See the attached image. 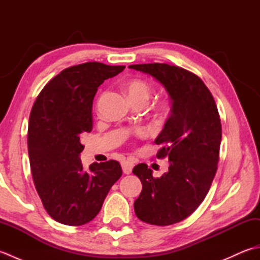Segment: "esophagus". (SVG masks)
I'll use <instances>...</instances> for the list:
<instances>
[{
	"label": "esophagus",
	"mask_w": 260,
	"mask_h": 260,
	"mask_svg": "<svg viewBox=\"0 0 260 260\" xmlns=\"http://www.w3.org/2000/svg\"><path fill=\"white\" fill-rule=\"evenodd\" d=\"M133 167H134V164L131 161L121 162V169H123L124 174H129L132 172V170H133Z\"/></svg>",
	"instance_id": "obj_1"
}]
</instances>
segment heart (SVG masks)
<instances>
[{
  "mask_svg": "<svg viewBox=\"0 0 260 260\" xmlns=\"http://www.w3.org/2000/svg\"><path fill=\"white\" fill-rule=\"evenodd\" d=\"M124 89L127 93V96L129 97V99L133 104H137V103L146 104L151 95L150 85H148L146 81L141 80V79H133L128 82H126L124 85ZM161 109L163 110L164 107H162ZM140 134L144 135L145 132L141 131Z\"/></svg>",
  "mask_w": 260,
  "mask_h": 260,
  "instance_id": "1",
  "label": "heart"
}]
</instances>
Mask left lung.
Returning a JSON list of instances; mask_svg holds the SVG:
<instances>
[{
	"label": "left lung",
	"mask_w": 260,
	"mask_h": 260,
	"mask_svg": "<svg viewBox=\"0 0 260 260\" xmlns=\"http://www.w3.org/2000/svg\"><path fill=\"white\" fill-rule=\"evenodd\" d=\"M128 68L152 76L171 99V114L155 140L163 145L156 157L169 158V171L155 179L144 163L133 169L142 182L134 202L137 218L170 225L189 217L209 192L219 161L221 121L211 92L194 74L167 63Z\"/></svg>",
	"instance_id": "obj_1"
}]
</instances>
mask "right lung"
Instances as JSON below:
<instances>
[{"label":"right lung","mask_w":260,"mask_h":260,"mask_svg":"<svg viewBox=\"0 0 260 260\" xmlns=\"http://www.w3.org/2000/svg\"><path fill=\"white\" fill-rule=\"evenodd\" d=\"M124 69L101 62L74 66L49 81L33 104L27 129L32 178L43 207L60 223L91 221L123 173L114 159L85 170L80 153L81 137L92 128L98 87Z\"/></svg>","instance_id":"1"}]
</instances>
